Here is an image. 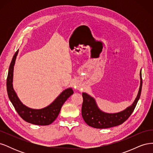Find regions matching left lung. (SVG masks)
Returning a JSON list of instances; mask_svg holds the SVG:
<instances>
[{
	"instance_id": "left-lung-1",
	"label": "left lung",
	"mask_w": 153,
	"mask_h": 153,
	"mask_svg": "<svg viewBox=\"0 0 153 153\" xmlns=\"http://www.w3.org/2000/svg\"><path fill=\"white\" fill-rule=\"evenodd\" d=\"M140 76V85L135 100L130 106L119 113L108 114L102 112L97 106L95 100L87 93L83 92L82 115L84 121L89 126L98 129L108 128L119 126L126 121L133 113L140 98L142 86L141 71Z\"/></svg>"
}]
</instances>
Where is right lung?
<instances>
[{"label": "right lung", "mask_w": 153, "mask_h": 153, "mask_svg": "<svg viewBox=\"0 0 153 153\" xmlns=\"http://www.w3.org/2000/svg\"><path fill=\"white\" fill-rule=\"evenodd\" d=\"M18 52V50L14 55L7 74L6 85L9 98L17 113L26 122L39 126H47L52 124L57 117L62 105L73 94V91L71 88L64 90L53 103L44 108L37 110L27 107L18 98L13 87V69Z\"/></svg>", "instance_id": "obj_1"}]
</instances>
